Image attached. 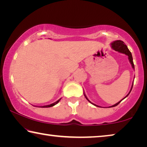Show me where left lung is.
<instances>
[{"label": "left lung", "mask_w": 147, "mask_h": 147, "mask_svg": "<svg viewBox=\"0 0 147 147\" xmlns=\"http://www.w3.org/2000/svg\"><path fill=\"white\" fill-rule=\"evenodd\" d=\"M111 47H112V49H113V50H115V51H117V52H119V53H121L124 54H126V55H127V56H128V59H129V61H130V63H131V67H132V68L134 69V62H133V58H132V56H131V53H130V51H129V49H128V47H127V46L126 45L125 43H124L123 41H121V40H117V41H115L112 42V43H111ZM133 85H134V82H133V83H132V85H131V89H130V92H129L128 94L127 95H126V96H125V97H124V98H125L126 97H127V96H128V94H130V93L131 91V89H132ZM84 96H85V97L86 98L87 100H88L89 102L91 103L92 104H93V105H94V106H95L100 107V106H99L96 105V104H93V103H92L91 102L90 100H89V99L88 98V97H87L86 95L85 94V93H84ZM124 98H123V99H124ZM123 99H122V100H121V101L118 102L117 103H116L115 104H114V105L108 107V108H112V107H114V106H117L118 104H119V103H120L122 100H123ZM101 108H102V107H101Z\"/></svg>", "instance_id": "8db88e82"}]
</instances>
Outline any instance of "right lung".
<instances>
[{
	"label": "right lung",
	"instance_id": "right-lung-1",
	"mask_svg": "<svg viewBox=\"0 0 147 147\" xmlns=\"http://www.w3.org/2000/svg\"><path fill=\"white\" fill-rule=\"evenodd\" d=\"M61 100V98H59L58 100H57L56 102H54V103H53V104H49V105H47V106H40V108H50V107H52V106H54V105H56V104H58L59 102V100Z\"/></svg>",
	"mask_w": 147,
	"mask_h": 147
}]
</instances>
